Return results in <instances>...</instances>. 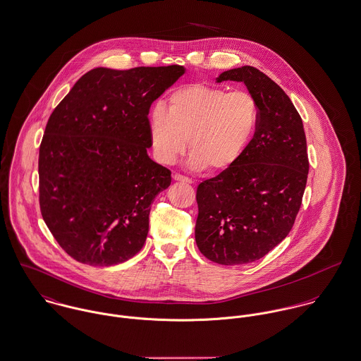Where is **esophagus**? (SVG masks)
I'll use <instances>...</instances> for the list:
<instances>
[{
    "label": "esophagus",
    "instance_id": "obj_1",
    "mask_svg": "<svg viewBox=\"0 0 361 361\" xmlns=\"http://www.w3.org/2000/svg\"><path fill=\"white\" fill-rule=\"evenodd\" d=\"M173 180H176V182H183V183H188V185L192 183V179H190V178L183 176V175H180V173H175V175H173Z\"/></svg>",
    "mask_w": 361,
    "mask_h": 361
}]
</instances>
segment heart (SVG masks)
Instances as JSON below:
<instances>
[{"mask_svg": "<svg viewBox=\"0 0 361 361\" xmlns=\"http://www.w3.org/2000/svg\"><path fill=\"white\" fill-rule=\"evenodd\" d=\"M258 118L259 107L250 92L193 84L172 92L168 111L160 104L152 109L149 133L160 163H175L188 143L192 168L219 172L241 157Z\"/></svg>", "mask_w": 361, "mask_h": 361, "instance_id": "b5f03b06", "label": "heart"}]
</instances>
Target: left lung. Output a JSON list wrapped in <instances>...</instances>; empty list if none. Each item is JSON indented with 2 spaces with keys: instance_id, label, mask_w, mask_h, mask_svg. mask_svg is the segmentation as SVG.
<instances>
[{
  "instance_id": "1",
  "label": "left lung",
  "mask_w": 361,
  "mask_h": 361,
  "mask_svg": "<svg viewBox=\"0 0 361 361\" xmlns=\"http://www.w3.org/2000/svg\"><path fill=\"white\" fill-rule=\"evenodd\" d=\"M244 82L259 107L254 137L241 157L197 188L196 243L219 264L255 262L293 229L309 160L303 124L287 94L261 70L243 66L216 82Z\"/></svg>"
}]
</instances>
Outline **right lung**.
Returning <instances> with one entry per match:
<instances>
[{"label": "right lung", "mask_w": 361, "mask_h": 361, "mask_svg": "<svg viewBox=\"0 0 361 361\" xmlns=\"http://www.w3.org/2000/svg\"><path fill=\"white\" fill-rule=\"evenodd\" d=\"M185 67H97L52 111L39 146V209L77 262L111 266L136 255L150 204L171 171L147 149L149 110Z\"/></svg>", "instance_id": "add662e5"}]
</instances>
